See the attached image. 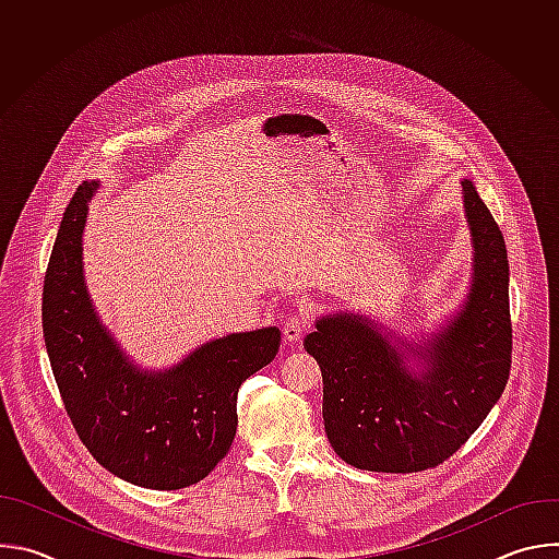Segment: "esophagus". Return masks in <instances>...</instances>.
Segmentation results:
<instances>
[{"label":"esophagus","mask_w":559,"mask_h":559,"mask_svg":"<svg viewBox=\"0 0 559 559\" xmlns=\"http://www.w3.org/2000/svg\"><path fill=\"white\" fill-rule=\"evenodd\" d=\"M305 328H307V323L302 321L300 316H289L287 321L283 323V336H285V341H287V343H298L300 336L305 334Z\"/></svg>","instance_id":"1"}]
</instances>
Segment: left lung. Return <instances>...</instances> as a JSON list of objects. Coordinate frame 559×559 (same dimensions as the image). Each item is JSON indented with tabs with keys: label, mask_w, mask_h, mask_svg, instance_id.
Wrapping results in <instances>:
<instances>
[{
	"label": "left lung",
	"mask_w": 559,
	"mask_h": 559,
	"mask_svg": "<svg viewBox=\"0 0 559 559\" xmlns=\"http://www.w3.org/2000/svg\"><path fill=\"white\" fill-rule=\"evenodd\" d=\"M473 265L462 305L420 341L354 311L321 316L305 349L323 371L325 433L347 464L378 473L438 466L483 425L509 380L504 236L462 179Z\"/></svg>",
	"instance_id": "left-lung-1"
}]
</instances>
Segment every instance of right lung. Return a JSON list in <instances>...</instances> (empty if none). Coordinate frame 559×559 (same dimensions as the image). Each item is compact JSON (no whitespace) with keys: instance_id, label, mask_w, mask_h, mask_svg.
<instances>
[{"instance_id":"right-lung-1","label":"right lung","mask_w":559,"mask_h":559,"mask_svg":"<svg viewBox=\"0 0 559 559\" xmlns=\"http://www.w3.org/2000/svg\"><path fill=\"white\" fill-rule=\"evenodd\" d=\"M99 183L70 199L44 278V341L70 423L93 457L126 483L197 485L236 436V395L281 347L278 328L203 343L170 369H141L119 347L84 278V227Z\"/></svg>"}]
</instances>
